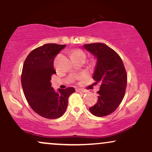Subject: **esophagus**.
<instances>
[{"instance_id": "esophagus-1", "label": "esophagus", "mask_w": 152, "mask_h": 152, "mask_svg": "<svg viewBox=\"0 0 152 152\" xmlns=\"http://www.w3.org/2000/svg\"><path fill=\"white\" fill-rule=\"evenodd\" d=\"M76 91H77V92H86L84 90L81 89V88H76Z\"/></svg>"}]
</instances>
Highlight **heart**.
Listing matches in <instances>:
<instances>
[{
  "mask_svg": "<svg viewBox=\"0 0 152 152\" xmlns=\"http://www.w3.org/2000/svg\"><path fill=\"white\" fill-rule=\"evenodd\" d=\"M81 55L85 56V54L81 50H74V51H73L72 53H71V57H72V56H81Z\"/></svg>",
  "mask_w": 152,
  "mask_h": 152,
  "instance_id": "heart-1",
  "label": "heart"
}]
</instances>
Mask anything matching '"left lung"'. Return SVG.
I'll list each match as a JSON object with an SVG mask.
<instances>
[{"mask_svg":"<svg viewBox=\"0 0 152 152\" xmlns=\"http://www.w3.org/2000/svg\"><path fill=\"white\" fill-rule=\"evenodd\" d=\"M82 46L96 59L93 78L96 83H101L97 92L98 102L89 108V111L99 117L107 116L117 109L126 91L127 76L123 61L116 51L104 43Z\"/></svg>","mask_w":152,"mask_h":152,"instance_id":"8db88e82","label":"left lung"}]
</instances>
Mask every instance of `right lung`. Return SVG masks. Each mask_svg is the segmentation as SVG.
<instances>
[{
    "instance_id": "add662e5",
    "label": "right lung",
    "mask_w": 152,
    "mask_h": 152,
    "mask_svg": "<svg viewBox=\"0 0 152 152\" xmlns=\"http://www.w3.org/2000/svg\"><path fill=\"white\" fill-rule=\"evenodd\" d=\"M66 45L47 43L33 50L23 64L21 84L28 103L36 113L46 118H57L65 113L69 96L75 88L51 87V76L56 74L53 58Z\"/></svg>"
}]
</instances>
